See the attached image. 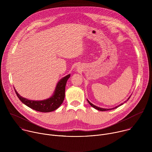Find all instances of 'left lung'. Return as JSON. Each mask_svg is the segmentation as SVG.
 <instances>
[{
	"label": "left lung",
	"mask_w": 152,
	"mask_h": 152,
	"mask_svg": "<svg viewBox=\"0 0 152 152\" xmlns=\"http://www.w3.org/2000/svg\"><path fill=\"white\" fill-rule=\"evenodd\" d=\"M130 97H131V96H130L129 98H128V99L127 100V101L130 99ZM87 101H88V102L89 103V104L91 106H93L94 108H95V109H96V110H99V111H108V110H114V109H115V108H117V107H118V106H121V105H122L123 103H121V104H119L118 106H116V107H114V108H112V109H104V108H101V107H97V106H95V105H94L93 104H92L91 102H90V101H88V100H87ZM124 102V103H125Z\"/></svg>",
	"instance_id": "left-lung-1"
}]
</instances>
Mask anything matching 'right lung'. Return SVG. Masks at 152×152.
<instances>
[{
  "mask_svg": "<svg viewBox=\"0 0 152 152\" xmlns=\"http://www.w3.org/2000/svg\"><path fill=\"white\" fill-rule=\"evenodd\" d=\"M70 76V75H69L61 79L56 85L53 95L46 100L40 101L31 100L20 96L14 89L15 92L20 100L32 109L42 113L52 112L58 109L62 103L65 97L66 83Z\"/></svg>",
  "mask_w": 152,
  "mask_h": 152,
  "instance_id": "right-lung-1",
  "label": "right lung"
}]
</instances>
